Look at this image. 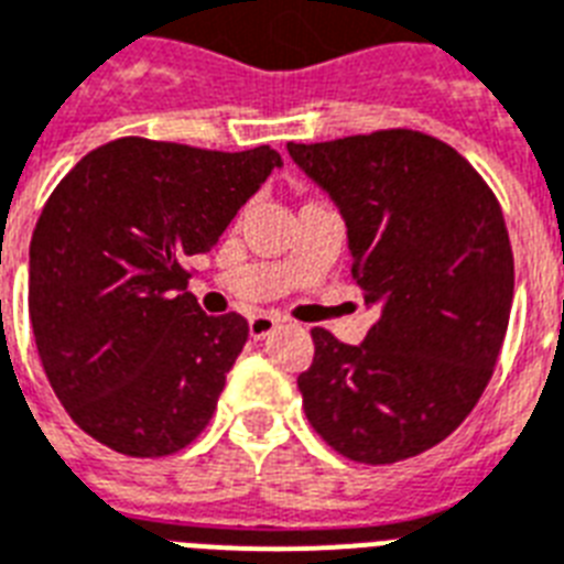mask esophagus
Instances as JSON below:
<instances>
[{"instance_id":"34e87169","label":"esophagus","mask_w":564,"mask_h":564,"mask_svg":"<svg viewBox=\"0 0 564 564\" xmlns=\"http://www.w3.org/2000/svg\"><path fill=\"white\" fill-rule=\"evenodd\" d=\"M247 326H250V337L261 340V337H268L279 326V319L273 314H253V317L247 319Z\"/></svg>"}]
</instances>
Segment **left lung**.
<instances>
[{
  "instance_id": "1",
  "label": "left lung",
  "mask_w": 564,
  "mask_h": 564,
  "mask_svg": "<svg viewBox=\"0 0 564 564\" xmlns=\"http://www.w3.org/2000/svg\"><path fill=\"white\" fill-rule=\"evenodd\" d=\"M288 154L344 215L352 276L378 314L358 346L311 328L305 416L355 463L416 457L471 413L501 352L516 268L498 197L419 130L288 142Z\"/></svg>"
}]
</instances>
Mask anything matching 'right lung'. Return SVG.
<instances>
[{
  "instance_id": "right-lung-1",
  "label": "right lung",
  "mask_w": 564,
  "mask_h": 564,
  "mask_svg": "<svg viewBox=\"0 0 564 564\" xmlns=\"http://www.w3.org/2000/svg\"><path fill=\"white\" fill-rule=\"evenodd\" d=\"M273 169L268 145L128 137L57 183L31 238L29 314L54 395L93 440L165 457L209 425L250 326L204 314L183 261L218 245Z\"/></svg>"
}]
</instances>
